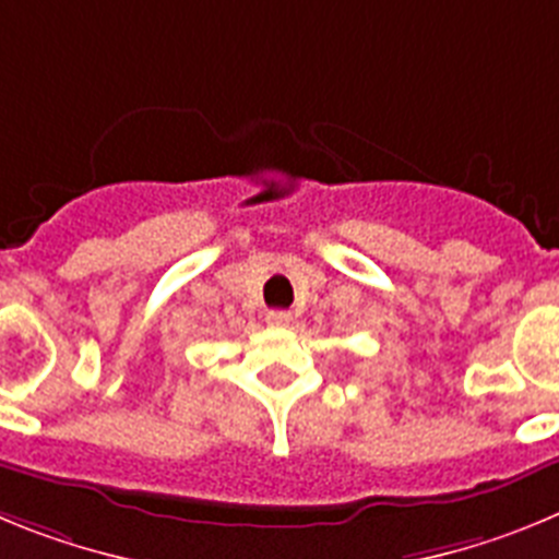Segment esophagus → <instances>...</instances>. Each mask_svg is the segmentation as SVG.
Returning a JSON list of instances; mask_svg holds the SVG:
<instances>
[{"instance_id":"esophagus-1","label":"esophagus","mask_w":559,"mask_h":559,"mask_svg":"<svg viewBox=\"0 0 559 559\" xmlns=\"http://www.w3.org/2000/svg\"><path fill=\"white\" fill-rule=\"evenodd\" d=\"M265 322H269L271 328H288V324L294 322V313H290V310H269V313H265Z\"/></svg>"}]
</instances>
